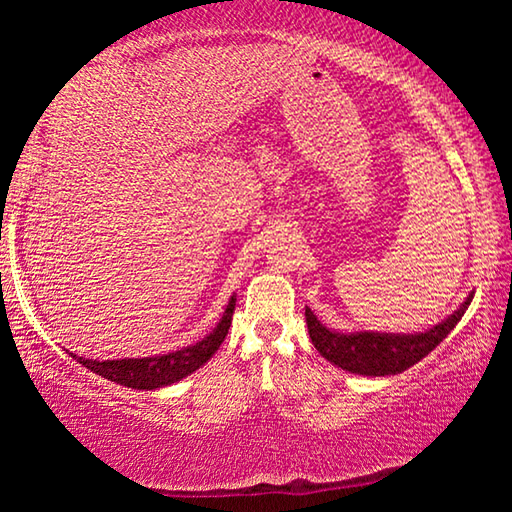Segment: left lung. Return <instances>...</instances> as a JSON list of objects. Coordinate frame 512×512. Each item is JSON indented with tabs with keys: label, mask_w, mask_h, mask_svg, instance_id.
<instances>
[{
	"label": "left lung",
	"mask_w": 512,
	"mask_h": 512,
	"mask_svg": "<svg viewBox=\"0 0 512 512\" xmlns=\"http://www.w3.org/2000/svg\"><path fill=\"white\" fill-rule=\"evenodd\" d=\"M472 293L465 298V302L458 307L452 316H447L443 323L427 329V332L415 334H381V332H352L341 334L327 329L320 320L314 316L309 307L305 309L307 329L311 336L314 348L323 354L327 361L339 366L354 375H368V377H384V375H397L411 368L420 359L436 348V345L452 332L458 320L463 318L465 309L470 307Z\"/></svg>",
	"instance_id": "left-lung-1"
}]
</instances>
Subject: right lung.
Segmentation results:
<instances>
[{"label":"right lung","instance_id":"obj_1","mask_svg":"<svg viewBox=\"0 0 512 512\" xmlns=\"http://www.w3.org/2000/svg\"><path fill=\"white\" fill-rule=\"evenodd\" d=\"M235 296L230 298L228 307H225L219 325L214 327V332L205 336L203 341L194 345H187L183 350L167 352V354H155V357L144 359H85V357H72L92 372H97L103 379L115 381V384L137 388V391H155V388L176 384L187 375H192L203 363L210 361L212 354L221 348V343L228 336V329L232 323V314H235Z\"/></svg>","mask_w":512,"mask_h":512}]
</instances>
